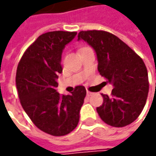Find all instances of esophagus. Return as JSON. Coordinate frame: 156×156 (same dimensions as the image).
<instances>
[{
	"mask_svg": "<svg viewBox=\"0 0 156 156\" xmlns=\"http://www.w3.org/2000/svg\"><path fill=\"white\" fill-rule=\"evenodd\" d=\"M92 94H94L93 92H90V91L87 90V96H90V95H92Z\"/></svg>",
	"mask_w": 156,
	"mask_h": 156,
	"instance_id": "esophagus-1",
	"label": "esophagus"
}]
</instances>
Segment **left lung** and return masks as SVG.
<instances>
[{
  "instance_id": "left-lung-1",
  "label": "left lung",
  "mask_w": 156,
  "mask_h": 156,
  "mask_svg": "<svg viewBox=\"0 0 156 156\" xmlns=\"http://www.w3.org/2000/svg\"><path fill=\"white\" fill-rule=\"evenodd\" d=\"M78 40H83L94 49L100 75L114 86L111 97L101 94L103 103L96 108L101 119L115 128L135 122L146 104L149 87L142 59L109 32L81 31Z\"/></svg>"
}]
</instances>
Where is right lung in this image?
<instances>
[{
  "label": "right lung",
  "mask_w": 156,
  "mask_h": 156,
  "mask_svg": "<svg viewBox=\"0 0 156 156\" xmlns=\"http://www.w3.org/2000/svg\"><path fill=\"white\" fill-rule=\"evenodd\" d=\"M76 34L52 31L40 35L17 67L15 82L23 109L38 129L54 136L68 135L76 128L87 94L83 86L68 95L56 91L62 50Z\"/></svg>",
  "instance_id": "obj_1"
}]
</instances>
